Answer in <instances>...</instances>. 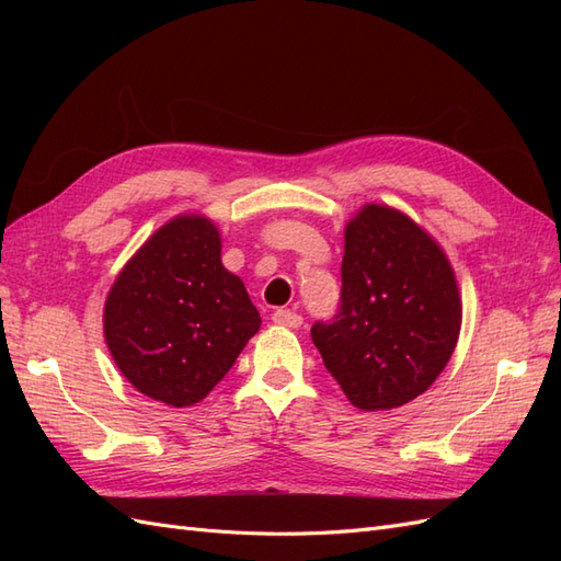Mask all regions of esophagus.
Segmentation results:
<instances>
[{"mask_svg":"<svg viewBox=\"0 0 561 561\" xmlns=\"http://www.w3.org/2000/svg\"><path fill=\"white\" fill-rule=\"evenodd\" d=\"M271 320H274L276 325H285V328H299L304 322V318L290 309H276L274 316H271Z\"/></svg>","mask_w":561,"mask_h":561,"instance_id":"1","label":"esophagus"}]
</instances>
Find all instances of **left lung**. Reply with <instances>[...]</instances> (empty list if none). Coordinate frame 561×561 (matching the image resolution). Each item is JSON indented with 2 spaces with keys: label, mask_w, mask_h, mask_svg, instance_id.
Returning a JSON list of instances; mask_svg holds the SVG:
<instances>
[{
  "label": "left lung",
  "mask_w": 561,
  "mask_h": 561,
  "mask_svg": "<svg viewBox=\"0 0 561 561\" xmlns=\"http://www.w3.org/2000/svg\"><path fill=\"white\" fill-rule=\"evenodd\" d=\"M454 266L433 236L386 203L344 227L342 309L311 339L344 396L363 412L396 410L443 375L461 334Z\"/></svg>",
  "instance_id": "1"
}]
</instances>
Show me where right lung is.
<instances>
[{"label":"right lung","mask_w":561,"mask_h":561,"mask_svg":"<svg viewBox=\"0 0 561 561\" xmlns=\"http://www.w3.org/2000/svg\"><path fill=\"white\" fill-rule=\"evenodd\" d=\"M260 325L243 280L222 264L217 225L201 213L168 219L135 250L103 311L118 371L168 407L206 398Z\"/></svg>","instance_id":"1"}]
</instances>
